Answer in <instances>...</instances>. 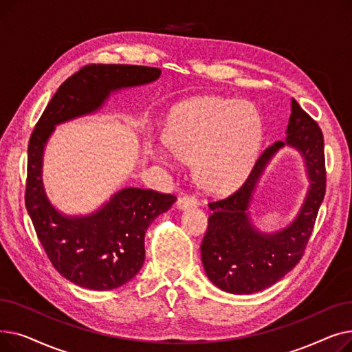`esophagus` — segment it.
I'll use <instances>...</instances> for the list:
<instances>
[{
  "instance_id": "1",
  "label": "esophagus",
  "mask_w": 352,
  "mask_h": 352,
  "mask_svg": "<svg viewBox=\"0 0 352 352\" xmlns=\"http://www.w3.org/2000/svg\"><path fill=\"white\" fill-rule=\"evenodd\" d=\"M198 204V199L195 195H181L177 199V206L179 210H186L188 207H194Z\"/></svg>"
}]
</instances>
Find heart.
<instances>
[{"mask_svg": "<svg viewBox=\"0 0 352 352\" xmlns=\"http://www.w3.org/2000/svg\"><path fill=\"white\" fill-rule=\"evenodd\" d=\"M261 141L256 111L248 102L202 97L174 109L166 125V142L155 157L171 164L175 155L195 161L199 182L208 190L226 191L241 182Z\"/></svg>", "mask_w": 352, "mask_h": 352, "instance_id": "heart-1", "label": "heart"}]
</instances>
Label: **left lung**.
Wrapping results in <instances>:
<instances>
[{"instance_id": "left-lung-1", "label": "left lung", "mask_w": 352, "mask_h": 352, "mask_svg": "<svg viewBox=\"0 0 352 352\" xmlns=\"http://www.w3.org/2000/svg\"><path fill=\"white\" fill-rule=\"evenodd\" d=\"M287 141H275L255 161L245 182L227 198L208 202L211 215L201 244L208 278L223 291L252 294L265 289L300 263L325 195L324 137L318 122L292 98ZM291 144L306 158L311 186L305 206L285 230L265 236L249 223L248 206L254 186L273 154Z\"/></svg>"}]
</instances>
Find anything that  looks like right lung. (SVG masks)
<instances>
[{
	"mask_svg": "<svg viewBox=\"0 0 352 352\" xmlns=\"http://www.w3.org/2000/svg\"><path fill=\"white\" fill-rule=\"evenodd\" d=\"M160 74L154 67L88 64L61 84L31 133L25 207L52 267L76 285L107 291L131 280L145 260L148 226L168 211L177 197L124 188L94 214L64 217L44 192L41 166L45 142L54 125L98 109L111 91L148 84Z\"/></svg>",
	"mask_w": 352,
	"mask_h": 352,
	"instance_id": "add662e5",
	"label": "right lung"
}]
</instances>
